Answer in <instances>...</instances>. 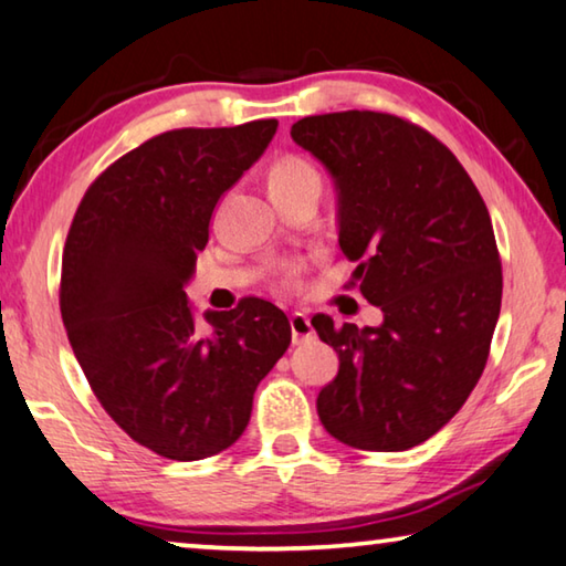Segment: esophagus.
Wrapping results in <instances>:
<instances>
[{
	"instance_id": "esophagus-1",
	"label": "esophagus",
	"mask_w": 566,
	"mask_h": 566,
	"mask_svg": "<svg viewBox=\"0 0 566 566\" xmlns=\"http://www.w3.org/2000/svg\"><path fill=\"white\" fill-rule=\"evenodd\" d=\"M291 336L293 344H303V340H308L313 336V326L305 313H293L291 316Z\"/></svg>"
}]
</instances>
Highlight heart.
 Wrapping results in <instances>:
<instances>
[{"label": "heart", "instance_id": "heart-1", "mask_svg": "<svg viewBox=\"0 0 566 566\" xmlns=\"http://www.w3.org/2000/svg\"><path fill=\"white\" fill-rule=\"evenodd\" d=\"M268 182L277 200H285L303 190H321V172L301 155H283L268 170Z\"/></svg>", "mask_w": 566, "mask_h": 566}]
</instances>
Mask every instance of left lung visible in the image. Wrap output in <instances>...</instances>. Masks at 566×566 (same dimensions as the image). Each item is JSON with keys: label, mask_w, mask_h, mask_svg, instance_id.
Listing matches in <instances>:
<instances>
[{"label": "left lung", "mask_w": 566, "mask_h": 566, "mask_svg": "<svg viewBox=\"0 0 566 566\" xmlns=\"http://www.w3.org/2000/svg\"><path fill=\"white\" fill-rule=\"evenodd\" d=\"M336 180L338 245L358 263L376 328L313 316L338 354L321 423L360 451H406L447 426L484 374L502 311V261L476 185L409 119L348 109L291 127Z\"/></svg>", "instance_id": "1"}]
</instances>
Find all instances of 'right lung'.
I'll return each instance as SVG.
<instances>
[{
    "label": "right lung",
    "mask_w": 566,
    "mask_h": 566,
    "mask_svg": "<svg viewBox=\"0 0 566 566\" xmlns=\"http://www.w3.org/2000/svg\"><path fill=\"white\" fill-rule=\"evenodd\" d=\"M277 119L155 135L90 185L62 253L60 311L92 394L140 447L198 461L233 447L253 394L291 346L263 298L192 316L185 283L222 192L273 140Z\"/></svg>",
    "instance_id": "obj_1"
}]
</instances>
